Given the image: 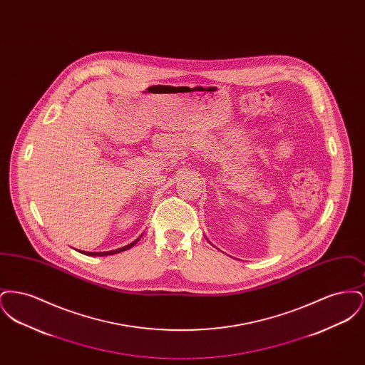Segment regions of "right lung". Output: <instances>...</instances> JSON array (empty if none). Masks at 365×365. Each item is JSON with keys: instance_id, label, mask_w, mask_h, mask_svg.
I'll return each mask as SVG.
<instances>
[{"instance_id": "obj_1", "label": "right lung", "mask_w": 365, "mask_h": 365, "mask_svg": "<svg viewBox=\"0 0 365 365\" xmlns=\"http://www.w3.org/2000/svg\"><path fill=\"white\" fill-rule=\"evenodd\" d=\"M140 237H142V235H140ZM140 237L137 238L135 241H133V242L128 243V245H125V246H123V247L115 249V250H109V252H81V250H78V252H81V253H83V255H86V256H112V255H116V253H120V252H124V250L131 249L135 243L138 242L139 240H140Z\"/></svg>"}]
</instances>
